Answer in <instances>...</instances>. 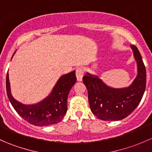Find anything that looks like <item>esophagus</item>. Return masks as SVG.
<instances>
[{"mask_svg": "<svg viewBox=\"0 0 152 152\" xmlns=\"http://www.w3.org/2000/svg\"><path fill=\"white\" fill-rule=\"evenodd\" d=\"M76 79H77V81H79V82L82 81V78H83V76H84L83 69L81 68V67H79V68L76 69Z\"/></svg>", "mask_w": 152, "mask_h": 152, "instance_id": "esophagus-1", "label": "esophagus"}]
</instances>
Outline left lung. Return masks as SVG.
<instances>
[{
	"label": "left lung",
	"mask_w": 152,
	"mask_h": 152,
	"mask_svg": "<svg viewBox=\"0 0 152 152\" xmlns=\"http://www.w3.org/2000/svg\"><path fill=\"white\" fill-rule=\"evenodd\" d=\"M137 63V76L126 87H110L97 75L87 72L83 77L92 113L103 121H120L131 114L141 101L146 84V70L139 52L130 45Z\"/></svg>",
	"instance_id": "obj_1"
}]
</instances>
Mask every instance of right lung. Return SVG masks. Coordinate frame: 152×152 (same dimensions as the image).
I'll return each mask as SVG.
<instances>
[{"label": "right lung", "mask_w": 152, "mask_h": 152, "mask_svg": "<svg viewBox=\"0 0 152 152\" xmlns=\"http://www.w3.org/2000/svg\"><path fill=\"white\" fill-rule=\"evenodd\" d=\"M75 73L76 70H73L61 76L50 94L38 103L24 104L12 96L7 73L6 86L9 100L20 116L32 125L45 126L59 123L67 113V96L71 87L76 82Z\"/></svg>", "instance_id": "1"}]
</instances>
